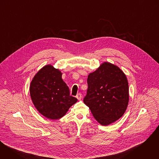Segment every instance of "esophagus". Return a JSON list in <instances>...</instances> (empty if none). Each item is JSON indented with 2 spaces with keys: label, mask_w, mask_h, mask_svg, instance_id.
Returning <instances> with one entry per match:
<instances>
[{
  "label": "esophagus",
  "mask_w": 159,
  "mask_h": 159,
  "mask_svg": "<svg viewBox=\"0 0 159 159\" xmlns=\"http://www.w3.org/2000/svg\"><path fill=\"white\" fill-rule=\"evenodd\" d=\"M76 98H77L78 100H80V99L82 98V94L80 93H79L77 96H76Z\"/></svg>",
  "instance_id": "esophagus-1"
}]
</instances>
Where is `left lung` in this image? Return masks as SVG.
Here are the masks:
<instances>
[{
  "label": "left lung",
  "instance_id": "1",
  "mask_svg": "<svg viewBox=\"0 0 159 159\" xmlns=\"http://www.w3.org/2000/svg\"><path fill=\"white\" fill-rule=\"evenodd\" d=\"M87 84L84 102L98 123L107 126L124 115L129 101L128 83L118 66L104 62L89 74Z\"/></svg>",
  "mask_w": 159,
  "mask_h": 159
}]
</instances>
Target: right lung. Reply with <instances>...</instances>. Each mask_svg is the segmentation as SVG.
Masks as SVG:
<instances>
[{
    "instance_id": "right-lung-1",
    "label": "right lung",
    "mask_w": 159,
    "mask_h": 159,
    "mask_svg": "<svg viewBox=\"0 0 159 159\" xmlns=\"http://www.w3.org/2000/svg\"><path fill=\"white\" fill-rule=\"evenodd\" d=\"M62 73L52 65L41 69L30 87L31 100L38 112L50 120H58L77 101L70 96L69 88L61 79Z\"/></svg>"
}]
</instances>
